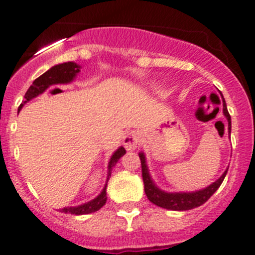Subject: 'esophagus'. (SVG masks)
Returning a JSON list of instances; mask_svg holds the SVG:
<instances>
[{"label":"esophagus","instance_id":"34e87169","mask_svg":"<svg viewBox=\"0 0 255 255\" xmlns=\"http://www.w3.org/2000/svg\"><path fill=\"white\" fill-rule=\"evenodd\" d=\"M141 140V134L139 132H130L128 134H126L125 138H123V145L127 150H134L138 148V145H140Z\"/></svg>","mask_w":255,"mask_h":255}]
</instances>
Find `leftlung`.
I'll return each instance as SVG.
<instances>
[{
  "label": "left lung",
  "mask_w": 255,
  "mask_h": 255,
  "mask_svg": "<svg viewBox=\"0 0 255 255\" xmlns=\"http://www.w3.org/2000/svg\"><path fill=\"white\" fill-rule=\"evenodd\" d=\"M224 115L229 122V132L231 133V116H230L229 111H227L226 103L224 101ZM139 157H140L141 162V175H143L144 182V191H145L146 197L152 204L160 206V208L168 209V210H176V211H183V210H191V209L197 208V206L203 205L211 195L214 194L220 186H221L222 181H224L225 176H226L227 170L222 173L218 181L211 183L204 189L189 193H167L163 192L160 188H157L156 184L151 179L149 175L148 166H146L145 155L144 152H139Z\"/></svg>",
  "instance_id": "obj_1"
}]
</instances>
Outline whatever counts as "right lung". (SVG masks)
<instances>
[{
  "label": "right lung",
  "mask_w": 255,
  "mask_h": 255,
  "mask_svg": "<svg viewBox=\"0 0 255 255\" xmlns=\"http://www.w3.org/2000/svg\"><path fill=\"white\" fill-rule=\"evenodd\" d=\"M80 72V66L74 62H66L61 64H56V66L51 67L47 72H45L44 74L36 78L33 82V84L30 85V88L28 89V92L24 95V101L23 104H20L19 110L23 107L24 104H26L28 101H30L31 99L36 98L37 95L42 94L47 88L51 85H62V84H68V83L73 82V79L76 78V76ZM126 154V150L123 146H120L116 151L114 152V155L111 156L109 162V171H107V179L106 184L104 187V189L101 191L100 194L95 198V199L90 200V202L85 203V204L78 205V206H69V208H63L61 209V213L64 214H73V215H84V214H90L95 213L99 209L103 208L106 203V187H107V181H109L110 176H111L112 167L116 165L117 161Z\"/></svg>",
  "instance_id": "add662e5"
}]
</instances>
